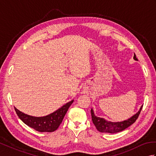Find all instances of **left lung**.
<instances>
[{
  "label": "left lung",
  "mask_w": 156,
  "mask_h": 156,
  "mask_svg": "<svg viewBox=\"0 0 156 156\" xmlns=\"http://www.w3.org/2000/svg\"><path fill=\"white\" fill-rule=\"evenodd\" d=\"M133 59L135 60H138L137 58H136V55L134 54ZM143 107V105L141 106L140 111H139L136 114H135L133 116H132L131 118L128 119L127 120H125L121 122H111L105 120L103 118L98 117L97 116H95L94 111L91 108V115H92V120L93 122L94 125H95L96 128L97 129V130L102 133H118L125 130V129L129 127V126H131L132 124L134 123L135 121L137 120L139 115H140L141 111Z\"/></svg>",
  "instance_id": "1"
}]
</instances>
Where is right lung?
<instances>
[{
    "instance_id": "obj_1",
    "label": "right lung",
    "mask_w": 156,
    "mask_h": 156,
    "mask_svg": "<svg viewBox=\"0 0 156 156\" xmlns=\"http://www.w3.org/2000/svg\"><path fill=\"white\" fill-rule=\"evenodd\" d=\"M73 102L74 100L67 102L57 111L45 117H33L23 113L15 107V110L19 119L25 124L34 129L35 131L39 132H53L55 131L60 125L66 113Z\"/></svg>"
}]
</instances>
